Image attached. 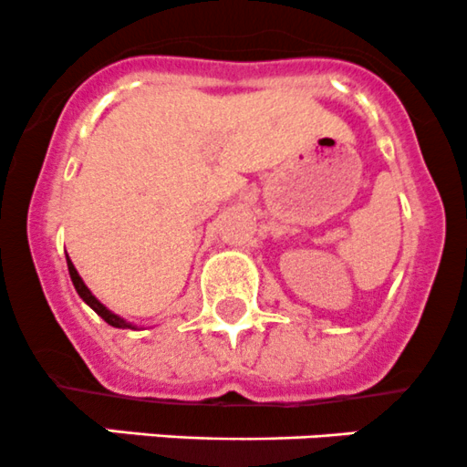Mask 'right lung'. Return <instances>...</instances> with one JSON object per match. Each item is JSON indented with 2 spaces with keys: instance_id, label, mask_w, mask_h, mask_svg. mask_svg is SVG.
<instances>
[{
  "instance_id": "obj_1",
  "label": "right lung",
  "mask_w": 467,
  "mask_h": 467,
  "mask_svg": "<svg viewBox=\"0 0 467 467\" xmlns=\"http://www.w3.org/2000/svg\"><path fill=\"white\" fill-rule=\"evenodd\" d=\"M66 258H67V272H70V279H72V284H75V290L78 293V297H81L83 302H86L88 306H90L92 311L101 317V320L109 322L110 327H118V329H136V325H131V322H127L124 317H119L118 313H113L110 308H106L104 304H101L99 299L90 293V288H88V285L83 284L81 276H78L75 263L70 261V256H66Z\"/></svg>"
}]
</instances>
